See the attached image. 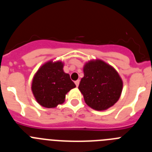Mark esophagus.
<instances>
[{"label": "esophagus", "mask_w": 152, "mask_h": 152, "mask_svg": "<svg viewBox=\"0 0 152 152\" xmlns=\"http://www.w3.org/2000/svg\"><path fill=\"white\" fill-rule=\"evenodd\" d=\"M75 84H76V86H77V87H78V85H79V83H80V80H75Z\"/></svg>", "instance_id": "1"}]
</instances>
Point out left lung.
Returning <instances> with one entry per match:
<instances>
[{
  "instance_id": "1",
  "label": "left lung",
  "mask_w": 152,
  "mask_h": 152,
  "mask_svg": "<svg viewBox=\"0 0 152 152\" xmlns=\"http://www.w3.org/2000/svg\"><path fill=\"white\" fill-rule=\"evenodd\" d=\"M84 77L78 89L85 103L95 110H107L119 100L123 91V80L116 69L100 59L84 64Z\"/></svg>"
}]
</instances>
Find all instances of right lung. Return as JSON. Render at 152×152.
<instances>
[{
  "mask_svg": "<svg viewBox=\"0 0 152 152\" xmlns=\"http://www.w3.org/2000/svg\"><path fill=\"white\" fill-rule=\"evenodd\" d=\"M62 61H47L35 74L32 91L39 104L55 108L64 102L65 95L76 85L63 71Z\"/></svg>",
  "mask_w": 152,
  "mask_h": 152,
  "instance_id": "1",
  "label": "right lung"
}]
</instances>
